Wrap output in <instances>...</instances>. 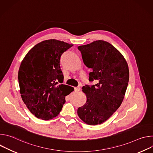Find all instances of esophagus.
I'll return each instance as SVG.
<instances>
[{"mask_svg":"<svg viewBox=\"0 0 153 153\" xmlns=\"http://www.w3.org/2000/svg\"><path fill=\"white\" fill-rule=\"evenodd\" d=\"M80 88L79 86L75 87V88H74V91H75V92H78V91H80Z\"/></svg>","mask_w":153,"mask_h":153,"instance_id":"34e87169","label":"esophagus"}]
</instances>
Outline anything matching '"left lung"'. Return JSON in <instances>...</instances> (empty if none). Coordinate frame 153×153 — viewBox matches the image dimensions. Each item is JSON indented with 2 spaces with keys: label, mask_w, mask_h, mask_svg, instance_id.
<instances>
[{
  "label": "left lung",
  "mask_w": 153,
  "mask_h": 153,
  "mask_svg": "<svg viewBox=\"0 0 153 153\" xmlns=\"http://www.w3.org/2000/svg\"><path fill=\"white\" fill-rule=\"evenodd\" d=\"M86 66L91 68L89 81L82 91L86 102L77 109L80 119L88 125L101 124L110 118L120 106L129 81V69L122 54L110 43L96 40L78 47Z\"/></svg>",
  "instance_id": "8db88e82"
}]
</instances>
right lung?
I'll list each match as a JSON object with an SVG mask.
<instances>
[{
  "mask_svg": "<svg viewBox=\"0 0 153 153\" xmlns=\"http://www.w3.org/2000/svg\"><path fill=\"white\" fill-rule=\"evenodd\" d=\"M55 39L42 41L33 47L21 62L18 80L22 99L37 118L56 117L65 103V96L74 91L63 81L60 66L62 54L73 47Z\"/></svg>",
  "mask_w": 153,
  "mask_h": 153,
  "instance_id": "right-lung-1",
  "label": "right lung"
}]
</instances>
